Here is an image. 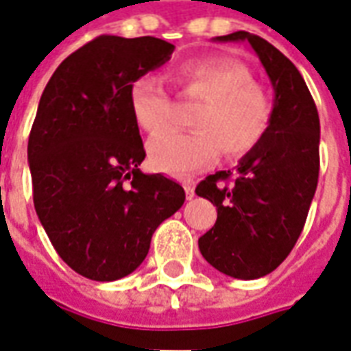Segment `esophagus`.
<instances>
[{
  "label": "esophagus",
  "instance_id": "34e87169",
  "mask_svg": "<svg viewBox=\"0 0 351 351\" xmlns=\"http://www.w3.org/2000/svg\"><path fill=\"white\" fill-rule=\"evenodd\" d=\"M184 190H186V199L195 197V188H193V184L184 182Z\"/></svg>",
  "mask_w": 351,
  "mask_h": 351
}]
</instances>
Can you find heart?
I'll return each instance as SVG.
<instances>
[{
    "instance_id": "obj_1",
    "label": "heart",
    "mask_w": 351,
    "mask_h": 351,
    "mask_svg": "<svg viewBox=\"0 0 351 351\" xmlns=\"http://www.w3.org/2000/svg\"><path fill=\"white\" fill-rule=\"evenodd\" d=\"M175 82L184 95L203 99L193 118L197 131H163L150 138L148 156L169 175H190L210 165L220 150L239 160L254 152L272 123L269 95L254 84L250 69L228 58H199L176 67ZM130 105L141 130H163L173 118V99L154 75L138 77L130 88Z\"/></svg>"
}]
</instances>
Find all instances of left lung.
<instances>
[{"label": "left lung", "mask_w": 351, "mask_h": 351, "mask_svg": "<svg viewBox=\"0 0 351 351\" xmlns=\"http://www.w3.org/2000/svg\"><path fill=\"white\" fill-rule=\"evenodd\" d=\"M246 41L274 88L271 130L231 171L208 175L195 188L218 218L199 239L203 258L228 276L261 278L293 250L308 216L319 175V116L299 69L271 43L248 32L216 37Z\"/></svg>", "instance_id": "obj_1"}]
</instances>
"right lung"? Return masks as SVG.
Here are the masks:
<instances>
[{
    "instance_id": "right-lung-1",
    "label": "right lung",
    "mask_w": 351,
    "mask_h": 351,
    "mask_svg": "<svg viewBox=\"0 0 351 351\" xmlns=\"http://www.w3.org/2000/svg\"><path fill=\"white\" fill-rule=\"evenodd\" d=\"M156 37L99 35L60 64L39 101L27 161L35 213L73 271L97 282L143 263L154 231L184 205V188L138 165L145 146L131 84L167 62Z\"/></svg>"
}]
</instances>
